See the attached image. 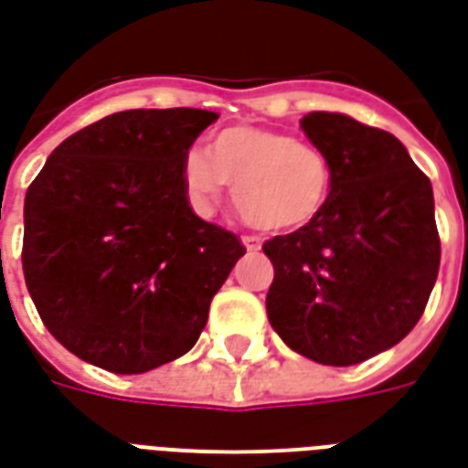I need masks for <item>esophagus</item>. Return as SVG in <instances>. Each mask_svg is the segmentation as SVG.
Returning a JSON list of instances; mask_svg holds the SVG:
<instances>
[{
    "instance_id": "obj_1",
    "label": "esophagus",
    "mask_w": 468,
    "mask_h": 468,
    "mask_svg": "<svg viewBox=\"0 0 468 468\" xmlns=\"http://www.w3.org/2000/svg\"><path fill=\"white\" fill-rule=\"evenodd\" d=\"M243 245L250 252H258L262 248V238L261 235H243Z\"/></svg>"
}]
</instances>
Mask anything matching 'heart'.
Listing matches in <instances>:
<instances>
[{"label":"heart","instance_id":"obj_1","mask_svg":"<svg viewBox=\"0 0 468 468\" xmlns=\"http://www.w3.org/2000/svg\"><path fill=\"white\" fill-rule=\"evenodd\" d=\"M228 183L248 223L292 230L320 216L332 193L330 158L313 144L261 126H230L213 136L207 154L188 148L181 158L183 196L210 216Z\"/></svg>","mask_w":468,"mask_h":468}]
</instances>
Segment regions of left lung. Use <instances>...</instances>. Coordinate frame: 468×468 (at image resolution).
Listing matches in <instances>:
<instances>
[{
    "mask_svg": "<svg viewBox=\"0 0 468 468\" xmlns=\"http://www.w3.org/2000/svg\"><path fill=\"white\" fill-rule=\"evenodd\" d=\"M300 126L330 158L332 193L314 220L262 245L275 268L268 320L303 357L359 365L424 314L441 261L434 193L382 128L324 111Z\"/></svg>",
    "mask_w": 468,
    "mask_h": 468,
    "instance_id": "1",
    "label": "left lung"
}]
</instances>
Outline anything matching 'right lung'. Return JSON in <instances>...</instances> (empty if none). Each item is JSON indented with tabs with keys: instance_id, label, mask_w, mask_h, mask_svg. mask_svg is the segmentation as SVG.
Returning a JSON list of instances; mask_svg holds the SVG:
<instances>
[{
	"instance_id": "right-lung-1",
	"label": "right lung",
	"mask_w": 468,
	"mask_h": 468,
	"mask_svg": "<svg viewBox=\"0 0 468 468\" xmlns=\"http://www.w3.org/2000/svg\"><path fill=\"white\" fill-rule=\"evenodd\" d=\"M218 113H111L54 148L24 200L22 268L41 322L113 375L186 355L210 300L245 255L193 213L181 158Z\"/></svg>"
}]
</instances>
